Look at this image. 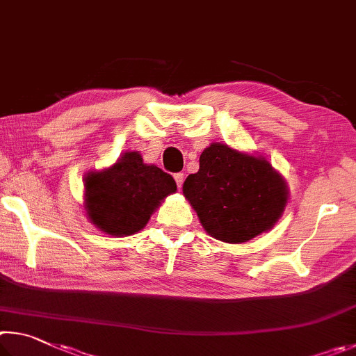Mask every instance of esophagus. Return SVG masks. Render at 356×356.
<instances>
[{
    "instance_id": "esophagus-1",
    "label": "esophagus",
    "mask_w": 356,
    "mask_h": 356,
    "mask_svg": "<svg viewBox=\"0 0 356 356\" xmlns=\"http://www.w3.org/2000/svg\"><path fill=\"white\" fill-rule=\"evenodd\" d=\"M175 181H177L178 189L181 188V186H183V181H184V175H183V173H175Z\"/></svg>"
}]
</instances>
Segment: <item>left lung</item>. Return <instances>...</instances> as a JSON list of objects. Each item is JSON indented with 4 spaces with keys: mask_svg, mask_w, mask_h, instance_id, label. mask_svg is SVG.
Returning <instances> with one entry per match:
<instances>
[{
    "mask_svg": "<svg viewBox=\"0 0 356 356\" xmlns=\"http://www.w3.org/2000/svg\"><path fill=\"white\" fill-rule=\"evenodd\" d=\"M186 200L214 239L242 244L273 228L289 191L264 156L214 142L200 154V168L183 184Z\"/></svg>",
    "mask_w": 356,
    "mask_h": 356,
    "instance_id": "1",
    "label": "left lung"
}]
</instances>
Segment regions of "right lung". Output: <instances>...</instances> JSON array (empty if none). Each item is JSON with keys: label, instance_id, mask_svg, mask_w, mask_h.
I'll use <instances>...</instances> for the list:
<instances>
[{"label": "right lung", "instance_id": "add662e5", "mask_svg": "<svg viewBox=\"0 0 356 356\" xmlns=\"http://www.w3.org/2000/svg\"><path fill=\"white\" fill-rule=\"evenodd\" d=\"M175 192L177 183L170 175L145 164L139 152H127L111 167L86 173V216L104 234L131 236Z\"/></svg>", "mask_w": 356, "mask_h": 356}]
</instances>
